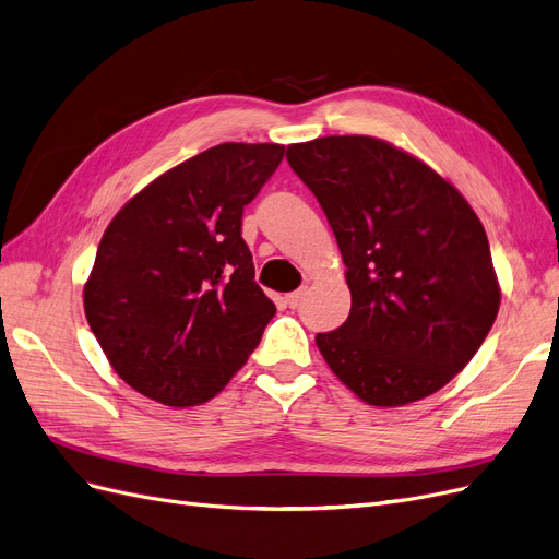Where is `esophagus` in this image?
Returning <instances> with one entry per match:
<instances>
[{
	"label": "esophagus",
	"mask_w": 559,
	"mask_h": 559,
	"mask_svg": "<svg viewBox=\"0 0 559 559\" xmlns=\"http://www.w3.org/2000/svg\"><path fill=\"white\" fill-rule=\"evenodd\" d=\"M302 296H306V289H298V292L289 294V296H286V306H289V308H298Z\"/></svg>",
	"instance_id": "esophagus-1"
}]
</instances>
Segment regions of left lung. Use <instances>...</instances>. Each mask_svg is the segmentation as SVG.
Instances as JSON below:
<instances>
[{"label": "left lung", "mask_w": 559, "mask_h": 559, "mask_svg": "<svg viewBox=\"0 0 559 559\" xmlns=\"http://www.w3.org/2000/svg\"><path fill=\"white\" fill-rule=\"evenodd\" d=\"M286 160L324 210L352 294L317 333L333 373L368 405L431 396L473 359L501 289L485 228L427 163L366 134L292 144Z\"/></svg>", "instance_id": "8db88e82"}]
</instances>
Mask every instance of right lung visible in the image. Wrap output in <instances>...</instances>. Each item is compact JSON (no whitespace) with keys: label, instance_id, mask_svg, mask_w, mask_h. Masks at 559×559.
<instances>
[{"label":"right lung","instance_id":"obj_1","mask_svg":"<svg viewBox=\"0 0 559 559\" xmlns=\"http://www.w3.org/2000/svg\"><path fill=\"white\" fill-rule=\"evenodd\" d=\"M282 144L226 142L130 198L97 247L83 310L111 368L173 408L214 399L261 343L275 302L253 282L245 205Z\"/></svg>","mask_w":559,"mask_h":559}]
</instances>
